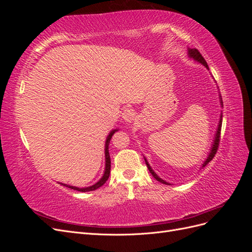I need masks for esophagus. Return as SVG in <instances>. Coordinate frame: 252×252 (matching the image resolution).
<instances>
[{
  "label": "esophagus",
  "instance_id": "34e87169",
  "mask_svg": "<svg viewBox=\"0 0 252 252\" xmlns=\"http://www.w3.org/2000/svg\"><path fill=\"white\" fill-rule=\"evenodd\" d=\"M122 116H123L125 122H131L135 116V112L132 108H126L122 113Z\"/></svg>",
  "mask_w": 252,
  "mask_h": 252
}]
</instances>
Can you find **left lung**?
I'll return each mask as SVG.
<instances>
[{
	"mask_svg": "<svg viewBox=\"0 0 252 252\" xmlns=\"http://www.w3.org/2000/svg\"><path fill=\"white\" fill-rule=\"evenodd\" d=\"M188 55H189V57H191V58H193L195 61H197V62H200V63H202L206 68H208V65H207V63H206V61H205V59L203 58V56L201 55L200 53V51L197 50V49H189L188 50ZM220 103L223 104V102H222V98H220ZM222 116H220V123H219V126H218V131H217V134H216V139H215V142H213V145H212V148H211V151H210V154H209V156H208V158H206V161L204 162V164H203V167H205L206 165H207L211 159L215 158V156H216V154H217V151H218V149H219V145H220V128H222ZM145 162H146V165H147V167H148V170L150 171V173L154 175V178L157 180V181H158V182H161V183H163V184H168V183L167 182H165L164 180H162L161 178H158V175L155 173V171L151 169V167L149 166V164H148V162L146 161V159H145Z\"/></svg>",
	"mask_w": 252,
	"mask_h": 252,
	"instance_id": "left-lung-1",
	"label": "left lung"
}]
</instances>
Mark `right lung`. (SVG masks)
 Listing matches in <instances>:
<instances>
[{
  "label": "right lung",
  "instance_id": "obj_1",
  "mask_svg": "<svg viewBox=\"0 0 252 252\" xmlns=\"http://www.w3.org/2000/svg\"><path fill=\"white\" fill-rule=\"evenodd\" d=\"M118 131V130H112L109 135L107 136V140H106V145H105V159H106V166H105V172H104V175L102 177V179L96 182L94 185L93 186H89V187H85V188H79V187H73V186H68V185H65V184H62L68 188H71L73 190H78V191H81V192H86V191H93V190H95L97 188H100L101 186H103L106 181L108 180L109 178V174H110V167H111V161H110V156H109V150H108V146H109V143H110V140L112 138L113 133Z\"/></svg>",
  "mask_w": 252,
  "mask_h": 252
}]
</instances>
